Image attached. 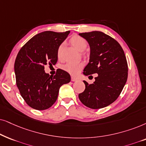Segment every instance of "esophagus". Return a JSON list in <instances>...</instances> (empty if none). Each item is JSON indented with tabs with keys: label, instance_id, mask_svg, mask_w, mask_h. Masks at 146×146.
Instances as JSON below:
<instances>
[{
	"label": "esophagus",
	"instance_id": "34e87169",
	"mask_svg": "<svg viewBox=\"0 0 146 146\" xmlns=\"http://www.w3.org/2000/svg\"><path fill=\"white\" fill-rule=\"evenodd\" d=\"M71 81H76L77 78H75V77H71Z\"/></svg>",
	"mask_w": 146,
	"mask_h": 146
}]
</instances>
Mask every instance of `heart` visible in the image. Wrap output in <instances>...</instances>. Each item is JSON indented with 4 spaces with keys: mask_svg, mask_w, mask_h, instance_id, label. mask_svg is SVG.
I'll list each match as a JSON object with an SVG mask.
<instances>
[{
    "mask_svg": "<svg viewBox=\"0 0 146 146\" xmlns=\"http://www.w3.org/2000/svg\"><path fill=\"white\" fill-rule=\"evenodd\" d=\"M69 42L72 45L79 51H83L87 46V41L84 38L78 35H73L69 39ZM63 44H60L57 48V56L60 58L61 56ZM83 67V64L81 63H69L64 66V69L71 75H75L81 71Z\"/></svg>",
    "mask_w": 146,
    "mask_h": 146,
    "instance_id": "heart-1",
    "label": "heart"
}]
</instances>
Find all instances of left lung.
<instances>
[{
	"mask_svg": "<svg viewBox=\"0 0 146 146\" xmlns=\"http://www.w3.org/2000/svg\"><path fill=\"white\" fill-rule=\"evenodd\" d=\"M90 47L89 61L83 75L98 73L96 81H83L85 91L79 93L81 103L91 109L104 108L117 100L127 79V63L123 48L117 40L100 31L79 33Z\"/></svg>",
	"mask_w": 146,
	"mask_h": 146,
	"instance_id": "left-lung-1",
	"label": "left lung"
}]
</instances>
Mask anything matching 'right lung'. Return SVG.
I'll return each instance as SVG.
<instances>
[{
    "instance_id": "1",
    "label": "right lung",
    "mask_w": 146,
    "mask_h": 146,
    "mask_svg": "<svg viewBox=\"0 0 146 146\" xmlns=\"http://www.w3.org/2000/svg\"><path fill=\"white\" fill-rule=\"evenodd\" d=\"M70 31H44L31 38L19 50L15 62V73L19 90L25 102L36 110L49 108L57 100L61 85L71 81L67 72L57 69L51 76L44 66L55 65L57 48Z\"/></svg>"
}]
</instances>
